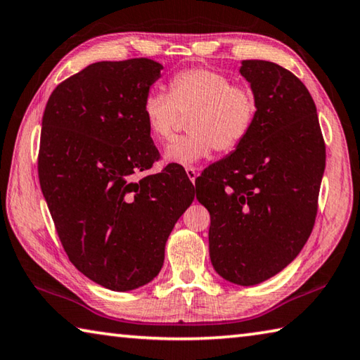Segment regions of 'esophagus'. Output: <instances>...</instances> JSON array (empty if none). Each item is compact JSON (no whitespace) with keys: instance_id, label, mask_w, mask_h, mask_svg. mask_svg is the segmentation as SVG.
<instances>
[{"instance_id":"1","label":"esophagus","mask_w":360,"mask_h":360,"mask_svg":"<svg viewBox=\"0 0 360 360\" xmlns=\"http://www.w3.org/2000/svg\"><path fill=\"white\" fill-rule=\"evenodd\" d=\"M186 175H188V179H190L194 184V181H196V176H198V170L194 167H186Z\"/></svg>"}]
</instances>
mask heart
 <instances>
[{
	"instance_id": "b5f03b06",
	"label": "heart",
	"mask_w": 360,
	"mask_h": 360,
	"mask_svg": "<svg viewBox=\"0 0 360 360\" xmlns=\"http://www.w3.org/2000/svg\"><path fill=\"white\" fill-rule=\"evenodd\" d=\"M181 115L190 113V134L175 137L164 156L169 162L191 167L213 150H236L257 117V99L248 86L232 84L224 74L207 68H188L169 79V93L150 91L143 101V118L150 134L166 142Z\"/></svg>"
}]
</instances>
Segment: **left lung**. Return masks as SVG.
<instances>
[{"instance_id":"left-lung-1","label":"left lung","mask_w":360,"mask_h":360,"mask_svg":"<svg viewBox=\"0 0 360 360\" xmlns=\"http://www.w3.org/2000/svg\"><path fill=\"white\" fill-rule=\"evenodd\" d=\"M240 74L256 94V122L234 153L204 170L196 198L210 213L213 267L253 286L291 264L310 237L326 143L311 94L291 71L245 60Z\"/></svg>"}]
</instances>
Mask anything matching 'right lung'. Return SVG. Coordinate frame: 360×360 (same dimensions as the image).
Returning a JSON list of instances; mask_svg holds the SVG:
<instances>
[{
	"instance_id": "1",
	"label": "right lung",
	"mask_w": 360,
	"mask_h": 360,
	"mask_svg": "<svg viewBox=\"0 0 360 360\" xmlns=\"http://www.w3.org/2000/svg\"><path fill=\"white\" fill-rule=\"evenodd\" d=\"M161 69L148 58L93 63L55 88L42 117L37 174L56 234L77 270L112 291L160 274L194 199L169 166L136 180L160 160L143 101Z\"/></svg>"
}]
</instances>
